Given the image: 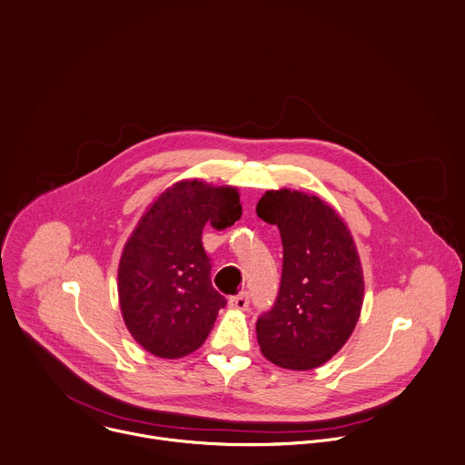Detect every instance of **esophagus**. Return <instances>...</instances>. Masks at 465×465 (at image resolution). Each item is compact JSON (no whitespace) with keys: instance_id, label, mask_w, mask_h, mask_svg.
Masks as SVG:
<instances>
[{"instance_id":"obj_1","label":"esophagus","mask_w":465,"mask_h":465,"mask_svg":"<svg viewBox=\"0 0 465 465\" xmlns=\"http://www.w3.org/2000/svg\"><path fill=\"white\" fill-rule=\"evenodd\" d=\"M228 304H230V308H233V311H246L248 304H250V295H248V292H241V293L230 297Z\"/></svg>"}]
</instances>
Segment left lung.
<instances>
[{"mask_svg":"<svg viewBox=\"0 0 465 465\" xmlns=\"http://www.w3.org/2000/svg\"><path fill=\"white\" fill-rule=\"evenodd\" d=\"M257 215L279 228L282 272L277 299L255 323L266 360L311 371L351 338L363 304V272L341 217L320 197L266 192Z\"/></svg>","mask_w":465,"mask_h":465,"instance_id":"left-lung-1","label":"left lung"}]
</instances>
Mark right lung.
Returning <instances> with one entry per match:
<instances>
[{
	"mask_svg": "<svg viewBox=\"0 0 465 465\" xmlns=\"http://www.w3.org/2000/svg\"><path fill=\"white\" fill-rule=\"evenodd\" d=\"M242 208L235 188L183 181L138 223L118 266V297L131 336L151 354L175 360L197 351L226 306L210 279L203 246L210 219L232 226Z\"/></svg>",
	"mask_w": 465,
	"mask_h": 465,
	"instance_id": "add662e5",
	"label": "right lung"
}]
</instances>
